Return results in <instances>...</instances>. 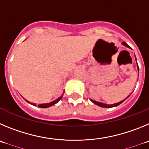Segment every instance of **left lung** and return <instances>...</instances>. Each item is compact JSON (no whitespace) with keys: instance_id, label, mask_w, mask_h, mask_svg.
<instances>
[{"instance_id":"obj_1","label":"left lung","mask_w":149,"mask_h":149,"mask_svg":"<svg viewBox=\"0 0 149 149\" xmlns=\"http://www.w3.org/2000/svg\"><path fill=\"white\" fill-rule=\"evenodd\" d=\"M122 45H123V46L126 47H128V48H131V47H130V46H128V44H127V43L125 42V41H123V42L122 43ZM135 58H136V57H135ZM137 68H138V65H137ZM138 70H139V68H138ZM128 97H127V98H128ZM125 100H123V101H121V102H117V103H114V104H104V103L100 102L94 101V100H91V101L92 102H93V103H94L95 104H96V105H98V106L102 107V108H113V107H116V106H118V105H119V104H121V103L123 102H124Z\"/></svg>"}]
</instances>
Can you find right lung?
I'll return each mask as SVG.
<instances>
[{
  "label": "right lung",
  "instance_id": "right-lung-1",
  "mask_svg": "<svg viewBox=\"0 0 149 149\" xmlns=\"http://www.w3.org/2000/svg\"><path fill=\"white\" fill-rule=\"evenodd\" d=\"M61 98H62V96H60V97H58V99H56V100H54V101L51 102L45 103V104H38V106L39 107V108H49V107L53 106V104H56V103H57V102H59L60 100H61ZM26 101L27 102H29L27 101V100H26ZM30 104H33V105H34V106H36V104H35V103L30 102Z\"/></svg>",
  "mask_w": 149,
  "mask_h": 149
}]
</instances>
